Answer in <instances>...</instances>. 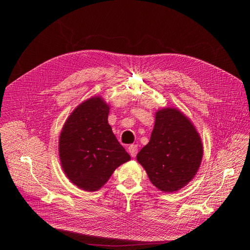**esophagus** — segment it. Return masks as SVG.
I'll return each mask as SVG.
<instances>
[{
  "label": "esophagus",
  "mask_w": 250,
  "mask_h": 250,
  "mask_svg": "<svg viewBox=\"0 0 250 250\" xmlns=\"http://www.w3.org/2000/svg\"><path fill=\"white\" fill-rule=\"evenodd\" d=\"M128 152L130 153V155L132 157H135V156H137V153H138V146L137 145H130L129 147H128Z\"/></svg>",
  "instance_id": "esophagus-1"
}]
</instances>
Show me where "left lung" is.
Segmentation results:
<instances>
[{"mask_svg": "<svg viewBox=\"0 0 250 250\" xmlns=\"http://www.w3.org/2000/svg\"><path fill=\"white\" fill-rule=\"evenodd\" d=\"M202 154V143L191 121L175 108H164L156 112L150 141L137 160L157 188L175 192L196 175Z\"/></svg>", "mask_w": 250, "mask_h": 250, "instance_id": "8db88e82", "label": "left lung"}]
</instances>
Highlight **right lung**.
Segmentation results:
<instances>
[{"mask_svg": "<svg viewBox=\"0 0 250 250\" xmlns=\"http://www.w3.org/2000/svg\"><path fill=\"white\" fill-rule=\"evenodd\" d=\"M108 112L102 98H90L75 108L60 133L62 169L84 191L99 190L120 165L130 160L112 133Z\"/></svg>", "mask_w": 250, "mask_h": 250, "instance_id": "1", "label": "right lung"}]
</instances>
